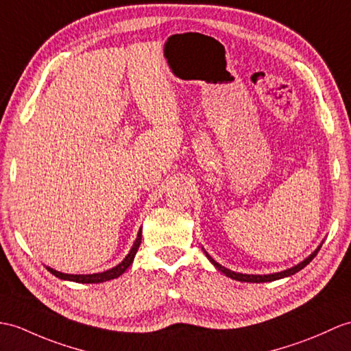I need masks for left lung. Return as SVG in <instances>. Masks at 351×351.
I'll use <instances>...</instances> for the list:
<instances>
[{
  "label": "left lung",
  "mask_w": 351,
  "mask_h": 351,
  "mask_svg": "<svg viewBox=\"0 0 351 351\" xmlns=\"http://www.w3.org/2000/svg\"><path fill=\"white\" fill-rule=\"evenodd\" d=\"M322 245H323V242L320 243L319 247H317V250L313 252L311 256L309 257H306L304 262H300L299 265H296V266H293V267H290V269H286V271H281V272H275V274H269V275H248V274H239V272H233V271H230V269H227V267H224V266H221L219 263H217L215 260L210 257L208 252L205 251V254H206V257L209 258V262L213 263L219 272H223L226 276H229V278H232V280H236V281H242V282H269V281H275V280H281V278H286V276H290V275H295L296 272H299L300 269H304L309 262H311V260L317 256V252H319V250L322 248Z\"/></svg>",
  "instance_id": "1"
}]
</instances>
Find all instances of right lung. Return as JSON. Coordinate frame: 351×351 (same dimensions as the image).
Segmentation results:
<instances>
[{"label": "right lung", "instance_id": "1", "mask_svg": "<svg viewBox=\"0 0 351 351\" xmlns=\"http://www.w3.org/2000/svg\"><path fill=\"white\" fill-rule=\"evenodd\" d=\"M141 242H142V229L138 230L137 238H136V241L133 243V247H132V250H130L128 254L125 256V258L122 260V262L119 265H117L115 267H112V269H109V271H104V272L89 274V275H71V274L58 272V271H55V269L49 267V266H46V269L52 275H55L56 278H60V280H67V281H75V282H82V284L104 282V281H109V280H113V278H118L119 275H122V274L127 271V269L130 267V265L133 263L136 252H137L138 247H141Z\"/></svg>", "mask_w": 351, "mask_h": 351}]
</instances>
